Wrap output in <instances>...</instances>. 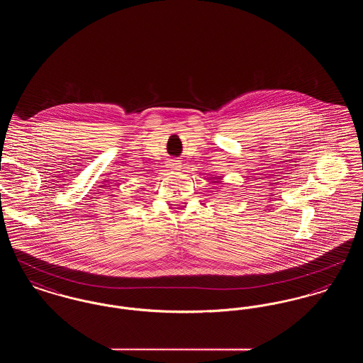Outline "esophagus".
Returning a JSON list of instances; mask_svg holds the SVG:
<instances>
[{
  "instance_id": "34e87169",
  "label": "esophagus",
  "mask_w": 363,
  "mask_h": 363,
  "mask_svg": "<svg viewBox=\"0 0 363 363\" xmlns=\"http://www.w3.org/2000/svg\"><path fill=\"white\" fill-rule=\"evenodd\" d=\"M167 167H169V169H173V170H175V169H179V167H181V166H179V160H175V159L169 160Z\"/></svg>"
}]
</instances>
